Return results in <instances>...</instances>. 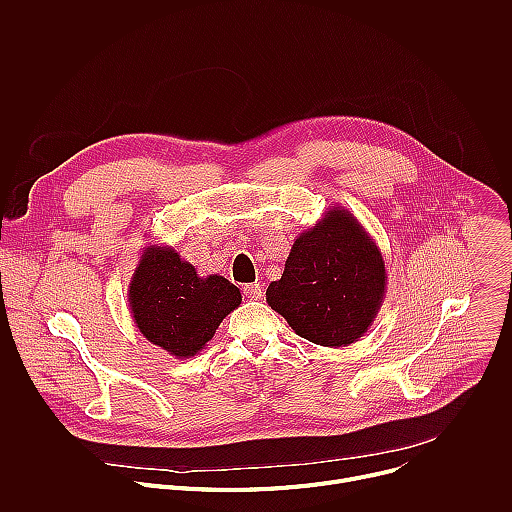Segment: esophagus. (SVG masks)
Wrapping results in <instances>:
<instances>
[{
  "instance_id": "obj_1",
  "label": "esophagus",
  "mask_w": 512,
  "mask_h": 512,
  "mask_svg": "<svg viewBox=\"0 0 512 512\" xmlns=\"http://www.w3.org/2000/svg\"><path fill=\"white\" fill-rule=\"evenodd\" d=\"M243 294H245V298L259 300V298H263V287L259 283H247V285H243Z\"/></svg>"
}]
</instances>
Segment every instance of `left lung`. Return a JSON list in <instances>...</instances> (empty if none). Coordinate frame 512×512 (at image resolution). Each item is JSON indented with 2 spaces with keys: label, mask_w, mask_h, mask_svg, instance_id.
Masks as SVG:
<instances>
[{
  "label": "left lung",
  "mask_w": 512,
  "mask_h": 512,
  "mask_svg": "<svg viewBox=\"0 0 512 512\" xmlns=\"http://www.w3.org/2000/svg\"><path fill=\"white\" fill-rule=\"evenodd\" d=\"M381 249L344 206H332L291 245L265 298L298 336L348 346L367 332L385 300Z\"/></svg>",
  "instance_id": "8db88e82"
}]
</instances>
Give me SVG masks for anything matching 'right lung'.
<instances>
[{"label":"right lung","mask_w":512,"mask_h":512,"mask_svg":"<svg viewBox=\"0 0 512 512\" xmlns=\"http://www.w3.org/2000/svg\"><path fill=\"white\" fill-rule=\"evenodd\" d=\"M127 298L145 338L176 358H192L239 308L241 291L223 275L200 277L168 245H148L131 275Z\"/></svg>","instance_id":"obj_1"}]
</instances>
